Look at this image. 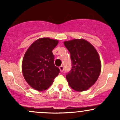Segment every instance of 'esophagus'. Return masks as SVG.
Returning <instances> with one entry per match:
<instances>
[{
  "label": "esophagus",
  "instance_id": "obj_1",
  "mask_svg": "<svg viewBox=\"0 0 120 120\" xmlns=\"http://www.w3.org/2000/svg\"><path fill=\"white\" fill-rule=\"evenodd\" d=\"M59 69H60L61 72H63V71H64V67H63V66H60V67H59Z\"/></svg>",
  "mask_w": 120,
  "mask_h": 120
}]
</instances>
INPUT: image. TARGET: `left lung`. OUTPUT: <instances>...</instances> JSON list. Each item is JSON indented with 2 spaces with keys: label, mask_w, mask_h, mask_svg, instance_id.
Listing matches in <instances>:
<instances>
[{
  "label": "left lung",
  "mask_w": 120,
  "mask_h": 120,
  "mask_svg": "<svg viewBox=\"0 0 120 120\" xmlns=\"http://www.w3.org/2000/svg\"><path fill=\"white\" fill-rule=\"evenodd\" d=\"M71 53L72 68L66 75L69 85L76 91H83L95 84L101 71L100 59L95 48L84 39L64 42Z\"/></svg>",
  "instance_id": "obj_1"
}]
</instances>
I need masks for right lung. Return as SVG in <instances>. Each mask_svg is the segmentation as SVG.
Segmentation results:
<instances>
[{"label":"right lung","mask_w":120,"mask_h":120,"mask_svg":"<svg viewBox=\"0 0 120 120\" xmlns=\"http://www.w3.org/2000/svg\"><path fill=\"white\" fill-rule=\"evenodd\" d=\"M59 41L41 38L33 43L25 53L22 71L26 82L33 89L42 91L53 83L60 70L54 64L52 50Z\"/></svg>","instance_id":"right-lung-1"}]
</instances>
